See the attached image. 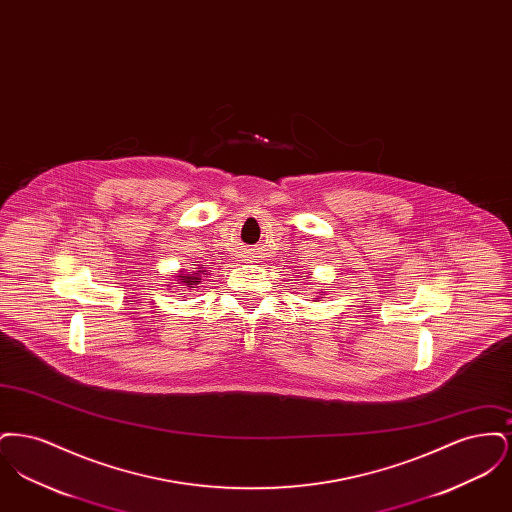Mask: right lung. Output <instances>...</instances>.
I'll use <instances>...</instances> for the list:
<instances>
[{
    "instance_id": "add662e5",
    "label": "right lung",
    "mask_w": 512,
    "mask_h": 512,
    "mask_svg": "<svg viewBox=\"0 0 512 512\" xmlns=\"http://www.w3.org/2000/svg\"><path fill=\"white\" fill-rule=\"evenodd\" d=\"M201 272H205V270H197L194 274H178V280L186 286V288H194L199 284V280H201Z\"/></svg>"
}]
</instances>
